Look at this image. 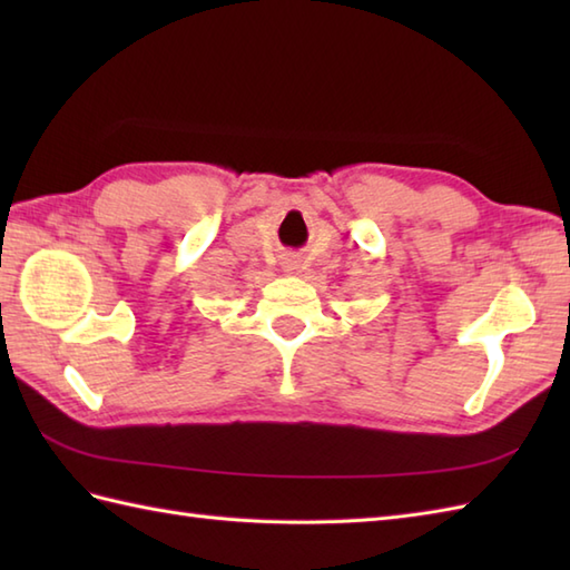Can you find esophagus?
<instances>
[{"label": "esophagus", "instance_id": "esophagus-1", "mask_svg": "<svg viewBox=\"0 0 570 570\" xmlns=\"http://www.w3.org/2000/svg\"><path fill=\"white\" fill-rule=\"evenodd\" d=\"M286 264H288V266H294V264H292V262H286Z\"/></svg>", "mask_w": 570, "mask_h": 570}]
</instances>
